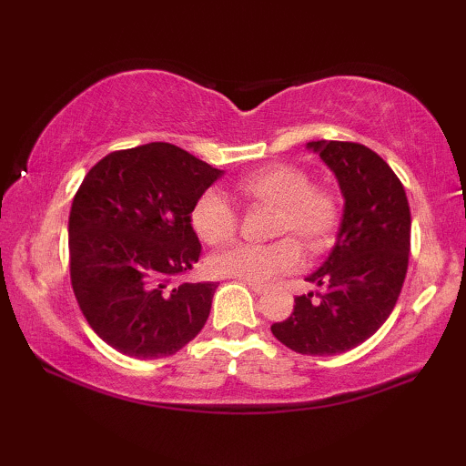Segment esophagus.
<instances>
[{"label":"esophagus","mask_w":466,"mask_h":466,"mask_svg":"<svg viewBox=\"0 0 466 466\" xmlns=\"http://www.w3.org/2000/svg\"><path fill=\"white\" fill-rule=\"evenodd\" d=\"M244 283H247V286H248L252 291H255V294H263V291L267 289L265 283H255V281H244Z\"/></svg>","instance_id":"obj_1"}]
</instances>
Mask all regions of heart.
Returning <instances> with one entry per match:
<instances>
[{"label": "heart", "instance_id": "b5f03b06", "mask_svg": "<svg viewBox=\"0 0 466 466\" xmlns=\"http://www.w3.org/2000/svg\"><path fill=\"white\" fill-rule=\"evenodd\" d=\"M238 193L250 201L278 209L275 234H291L309 252L327 250L339 228V199L325 187L310 185V177L291 164H269L238 180ZM197 236L208 244H224L236 234L238 216L222 193H203L191 211ZM302 267V250L294 238L271 244H234L211 258V269L222 278L263 283Z\"/></svg>", "mask_w": 466, "mask_h": 466}]
</instances>
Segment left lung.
I'll list each match as a JSON object with an SVG mask.
<instances>
[{
	"mask_svg": "<svg viewBox=\"0 0 466 466\" xmlns=\"http://www.w3.org/2000/svg\"><path fill=\"white\" fill-rule=\"evenodd\" d=\"M333 172L343 195L335 247L306 281L319 298L302 294L294 312L271 333L302 356H337L372 337L389 319L403 288L411 211L405 188L372 149L351 141H309Z\"/></svg>",
	"mask_w": 466,
	"mask_h": 466,
	"instance_id": "left-lung-1",
	"label": "left lung"
}]
</instances>
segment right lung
Instances as JSON below:
<instances>
[{"instance_id":"right-lung-1","label":"right lung","mask_w":466,"mask_h":466,"mask_svg":"<svg viewBox=\"0 0 466 466\" xmlns=\"http://www.w3.org/2000/svg\"><path fill=\"white\" fill-rule=\"evenodd\" d=\"M222 175L156 141L105 156L77 188L67 228L72 288L94 333L123 356H175L208 320L216 283L170 281L199 261L191 211Z\"/></svg>"}]
</instances>
